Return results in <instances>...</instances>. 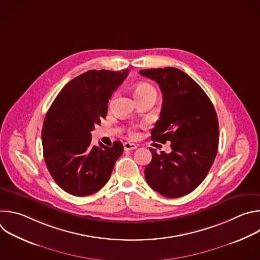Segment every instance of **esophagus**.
Returning a JSON list of instances; mask_svg holds the SVG:
<instances>
[{"label": "esophagus", "mask_w": 260, "mask_h": 260, "mask_svg": "<svg viewBox=\"0 0 260 260\" xmlns=\"http://www.w3.org/2000/svg\"><path fill=\"white\" fill-rule=\"evenodd\" d=\"M137 148V145L136 144H134V143H129V142H125L124 144H123V149L125 150V151H129V150H134V149H136Z\"/></svg>", "instance_id": "1"}]
</instances>
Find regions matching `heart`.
Here are the masks:
<instances>
[{
	"mask_svg": "<svg viewBox=\"0 0 260 260\" xmlns=\"http://www.w3.org/2000/svg\"><path fill=\"white\" fill-rule=\"evenodd\" d=\"M148 94H156V91H155V89L152 85H150L149 83H146V82H142V83H139V84L136 85L135 95L138 100L141 99V98H144ZM129 135H131L132 138H136L138 136V134L135 129H132L129 132Z\"/></svg>",
	"mask_w": 260,
	"mask_h": 260,
	"instance_id": "obj_1",
	"label": "heart"
}]
</instances>
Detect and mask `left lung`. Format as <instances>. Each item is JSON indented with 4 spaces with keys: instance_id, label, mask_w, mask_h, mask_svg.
I'll use <instances>...</instances> for the list:
<instances>
[{
    "instance_id": "1",
    "label": "left lung",
    "mask_w": 260,
    "mask_h": 260,
    "mask_svg": "<svg viewBox=\"0 0 260 260\" xmlns=\"http://www.w3.org/2000/svg\"><path fill=\"white\" fill-rule=\"evenodd\" d=\"M162 92L159 120L151 139L171 142L170 153L150 148L151 162L145 168L149 186L159 194L176 199L192 192L208 175L218 150L219 126L214 106L186 73L176 68L141 70Z\"/></svg>"
}]
</instances>
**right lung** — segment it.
<instances>
[{
	"label": "right lung",
	"instance_id": "obj_1",
	"mask_svg": "<svg viewBox=\"0 0 260 260\" xmlns=\"http://www.w3.org/2000/svg\"><path fill=\"white\" fill-rule=\"evenodd\" d=\"M128 70H90L71 80L57 94L45 116L42 145L46 167L66 192L86 197L108 182L123 145L91 143V131L107 116L108 103Z\"/></svg>",
	"mask_w": 260,
	"mask_h": 260
}]
</instances>
